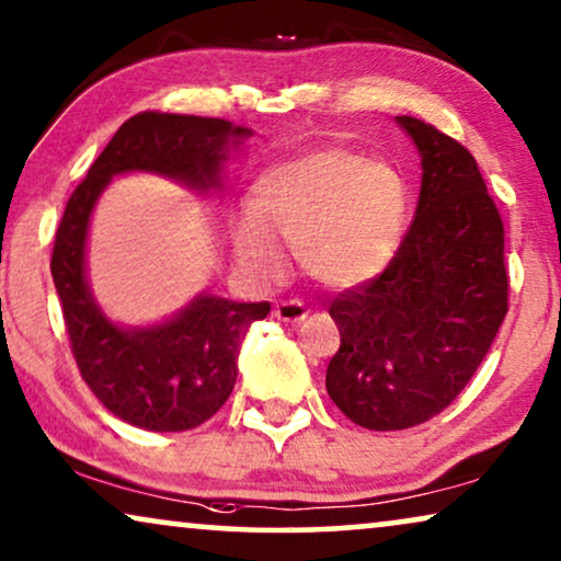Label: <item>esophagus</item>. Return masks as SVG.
<instances>
[{
  "instance_id": "obj_1",
  "label": "esophagus",
  "mask_w": 561,
  "mask_h": 561,
  "mask_svg": "<svg viewBox=\"0 0 561 561\" xmlns=\"http://www.w3.org/2000/svg\"><path fill=\"white\" fill-rule=\"evenodd\" d=\"M306 306L298 301V298H288V301H280L273 309V317L280 321H304L306 319Z\"/></svg>"
}]
</instances>
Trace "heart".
Listing matches in <instances>:
<instances>
[{"label":"heart","instance_id":"obj_1","mask_svg":"<svg viewBox=\"0 0 561 561\" xmlns=\"http://www.w3.org/2000/svg\"><path fill=\"white\" fill-rule=\"evenodd\" d=\"M405 209L409 188L393 165L347 150L306 152L257 181L252 214L232 232L234 255L257 280L275 283L288 271V248L313 280L355 288L396 257Z\"/></svg>","mask_w":561,"mask_h":561}]
</instances>
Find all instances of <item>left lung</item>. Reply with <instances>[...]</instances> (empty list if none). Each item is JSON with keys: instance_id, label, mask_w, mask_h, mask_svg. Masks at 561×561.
I'll return each instance as SVG.
<instances>
[{"instance_id": "obj_1", "label": "left lung", "mask_w": 561, "mask_h": 561, "mask_svg": "<svg viewBox=\"0 0 561 561\" xmlns=\"http://www.w3.org/2000/svg\"><path fill=\"white\" fill-rule=\"evenodd\" d=\"M398 125L421 152L416 214L386 271L329 306L342 344L327 393L370 432H401L447 409L508 313L503 219L472 152L424 119Z\"/></svg>"}]
</instances>
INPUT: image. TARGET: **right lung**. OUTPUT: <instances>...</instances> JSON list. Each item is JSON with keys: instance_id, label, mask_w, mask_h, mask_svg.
<instances>
[{"instance_id": "add662e5", "label": "right lung", "mask_w": 561, "mask_h": 561, "mask_svg": "<svg viewBox=\"0 0 561 561\" xmlns=\"http://www.w3.org/2000/svg\"><path fill=\"white\" fill-rule=\"evenodd\" d=\"M250 129L194 114L140 112L122 125L68 198L53 244L56 283L76 365L106 411L148 432H188L232 393L240 342L271 304L198 296L165 324L122 329L99 311L87 283V232L112 175L163 173L196 191L219 186L227 145Z\"/></svg>"}]
</instances>
